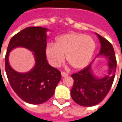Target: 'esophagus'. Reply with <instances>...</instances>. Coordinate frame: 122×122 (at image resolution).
<instances>
[{
  "label": "esophagus",
  "instance_id": "1",
  "mask_svg": "<svg viewBox=\"0 0 122 122\" xmlns=\"http://www.w3.org/2000/svg\"><path fill=\"white\" fill-rule=\"evenodd\" d=\"M61 75H62V77H67V76H68V74L67 73L61 71Z\"/></svg>",
  "mask_w": 122,
  "mask_h": 122
}]
</instances>
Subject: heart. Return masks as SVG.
<instances>
[{
	"label": "heart",
	"mask_w": 122,
	"mask_h": 122,
	"mask_svg": "<svg viewBox=\"0 0 122 122\" xmlns=\"http://www.w3.org/2000/svg\"><path fill=\"white\" fill-rule=\"evenodd\" d=\"M95 41L89 36L77 33L65 34L56 38L55 45H49L46 49L47 59L55 67L65 60L74 69L85 67L95 52Z\"/></svg>",
	"instance_id": "1"
}]
</instances>
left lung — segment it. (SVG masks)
I'll return each mask as SVG.
<instances>
[{
	"label": "left lung",
	"mask_w": 122,
	"mask_h": 122,
	"mask_svg": "<svg viewBox=\"0 0 122 122\" xmlns=\"http://www.w3.org/2000/svg\"><path fill=\"white\" fill-rule=\"evenodd\" d=\"M97 35L101 43L99 55H103L109 59V72L103 78H96L91 71L92 64H89L81 71L72 74L74 82L71 96L73 101L81 106H96L106 97L113 84L116 71V58L112 45L101 35Z\"/></svg>",
	"instance_id": "obj_1"
}]
</instances>
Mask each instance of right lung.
Here are the masks:
<instances>
[{
    "label": "right lung",
    "instance_id": "right-lung-1",
    "mask_svg": "<svg viewBox=\"0 0 122 122\" xmlns=\"http://www.w3.org/2000/svg\"><path fill=\"white\" fill-rule=\"evenodd\" d=\"M47 30L40 26H30L16 33L9 42L5 58L6 73L11 87L20 99L30 104L48 101L61 79V72L47 62ZM17 46L25 47L34 52L36 63L30 72L19 74L10 66L9 52Z\"/></svg>",
    "mask_w": 122,
    "mask_h": 122
}]
</instances>
